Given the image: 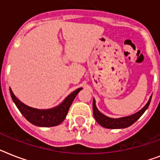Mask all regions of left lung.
Here are the masks:
<instances>
[{
  "instance_id": "obj_1",
  "label": "left lung",
  "mask_w": 160,
  "mask_h": 160,
  "mask_svg": "<svg viewBox=\"0 0 160 160\" xmlns=\"http://www.w3.org/2000/svg\"><path fill=\"white\" fill-rule=\"evenodd\" d=\"M151 97L150 96V99L148 101V102L145 104V107L141 109L139 112H136L133 115L131 116L124 117V118H111L105 116L102 113H101L100 112L98 111L95 105V100L93 98V117L95 118V120L97 121V122L101 125L102 127H105V128H108V129H120V128H126L130 126H132L134 122H136V121L138 120L139 118H141V115L145 112V111L148 108L149 105L150 103V100H151Z\"/></svg>"
}]
</instances>
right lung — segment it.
Returning a JSON list of instances; mask_svg holds the SVG:
<instances>
[{"mask_svg": "<svg viewBox=\"0 0 160 160\" xmlns=\"http://www.w3.org/2000/svg\"><path fill=\"white\" fill-rule=\"evenodd\" d=\"M82 88H79L76 90L69 94L64 101L57 107L50 109H37L33 108L28 107L18 99L13 93L12 90L10 88V93L13 101L18 108V109L21 112L22 115L33 125L38 127H55L63 122L67 113L71 103L74 101L77 93L81 90Z\"/></svg>", "mask_w": 160, "mask_h": 160, "instance_id": "obj_1", "label": "right lung"}]
</instances>
